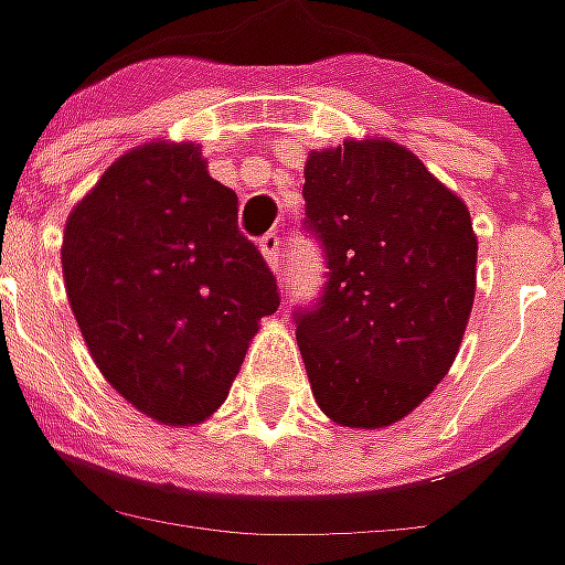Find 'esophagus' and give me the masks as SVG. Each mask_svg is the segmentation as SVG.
Returning <instances> with one entry per match:
<instances>
[{
    "mask_svg": "<svg viewBox=\"0 0 565 565\" xmlns=\"http://www.w3.org/2000/svg\"><path fill=\"white\" fill-rule=\"evenodd\" d=\"M259 249H263V259L268 263V268L278 275L281 271V234L268 231L263 241H259Z\"/></svg>",
    "mask_w": 565,
    "mask_h": 565,
    "instance_id": "1",
    "label": "esophagus"
}]
</instances>
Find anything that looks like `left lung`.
<instances>
[{
	"label": "left lung",
	"instance_id": "left-lung-1",
	"mask_svg": "<svg viewBox=\"0 0 565 565\" xmlns=\"http://www.w3.org/2000/svg\"><path fill=\"white\" fill-rule=\"evenodd\" d=\"M302 174L306 227L328 256L321 302L297 316L312 397L343 428H387L457 360L476 302L472 215L387 137L312 149Z\"/></svg>",
	"mask_w": 565,
	"mask_h": 565
}]
</instances>
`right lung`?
<instances>
[{
    "mask_svg": "<svg viewBox=\"0 0 565 565\" xmlns=\"http://www.w3.org/2000/svg\"><path fill=\"white\" fill-rule=\"evenodd\" d=\"M62 275L96 369L143 416L200 425L227 397L259 321L278 309L237 193L196 143L127 149L68 212Z\"/></svg>",
    "mask_w": 565,
    "mask_h": 565,
    "instance_id": "add662e5",
    "label": "right lung"
}]
</instances>
